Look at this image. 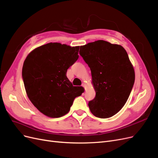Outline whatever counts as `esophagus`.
<instances>
[{"instance_id": "34e87169", "label": "esophagus", "mask_w": 158, "mask_h": 158, "mask_svg": "<svg viewBox=\"0 0 158 158\" xmlns=\"http://www.w3.org/2000/svg\"><path fill=\"white\" fill-rule=\"evenodd\" d=\"M85 85H85V84H84V83H83V84H82V87H84V88H85Z\"/></svg>"}]
</instances>
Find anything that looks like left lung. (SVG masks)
<instances>
[{
  "instance_id": "left-lung-1",
  "label": "left lung",
  "mask_w": 158,
  "mask_h": 158,
  "mask_svg": "<svg viewBox=\"0 0 158 158\" xmlns=\"http://www.w3.org/2000/svg\"><path fill=\"white\" fill-rule=\"evenodd\" d=\"M80 55L88 64L95 91L88 106L94 116L109 118L125 106L135 80L126 50L117 44L98 40L80 46Z\"/></svg>"
}]
</instances>
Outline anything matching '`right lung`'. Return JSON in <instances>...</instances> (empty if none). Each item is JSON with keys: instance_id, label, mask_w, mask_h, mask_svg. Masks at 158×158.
Instances as JSON below:
<instances>
[{"instance_id": "obj_1", "label": "right lung", "mask_w": 158, "mask_h": 158, "mask_svg": "<svg viewBox=\"0 0 158 158\" xmlns=\"http://www.w3.org/2000/svg\"><path fill=\"white\" fill-rule=\"evenodd\" d=\"M80 46L49 43L30 52L22 67L27 95L39 111L51 118L63 117L70 111L82 87L73 86L66 72L78 60Z\"/></svg>"}]
</instances>
